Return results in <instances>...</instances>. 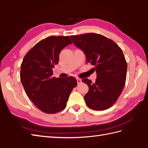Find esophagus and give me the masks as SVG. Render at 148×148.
I'll list each match as a JSON object with an SVG mask.
<instances>
[{
  "mask_svg": "<svg viewBox=\"0 0 148 148\" xmlns=\"http://www.w3.org/2000/svg\"><path fill=\"white\" fill-rule=\"evenodd\" d=\"M77 84H80L82 83V80H81L80 78H77Z\"/></svg>",
  "mask_w": 148,
  "mask_h": 148,
  "instance_id": "1",
  "label": "esophagus"
}]
</instances>
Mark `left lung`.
<instances>
[{"mask_svg": "<svg viewBox=\"0 0 148 148\" xmlns=\"http://www.w3.org/2000/svg\"><path fill=\"white\" fill-rule=\"evenodd\" d=\"M74 45L82 50L87 62L95 67L97 73L95 83L84 78L89 87L84 96L87 107L95 110H103L116 103L124 88L127 63L122 50L115 42L95 33L71 36Z\"/></svg>", "mask_w": 148, "mask_h": 148, "instance_id": "obj_1", "label": "left lung"}]
</instances>
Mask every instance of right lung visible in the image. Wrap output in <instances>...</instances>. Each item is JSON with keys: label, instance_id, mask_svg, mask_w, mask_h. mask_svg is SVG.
Instances as JSON below:
<instances>
[{"label": "right lung", "instance_id": "1", "mask_svg": "<svg viewBox=\"0 0 148 148\" xmlns=\"http://www.w3.org/2000/svg\"><path fill=\"white\" fill-rule=\"evenodd\" d=\"M72 42L69 36H50L36 44L24 57L20 80L27 95L36 107L47 114L64 110L77 82L73 77H53L59 53Z\"/></svg>", "mask_w": 148, "mask_h": 148}]
</instances>
